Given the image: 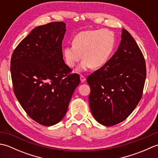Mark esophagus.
Segmentation results:
<instances>
[{"label":"esophagus","instance_id":"34e87169","mask_svg":"<svg viewBox=\"0 0 158 158\" xmlns=\"http://www.w3.org/2000/svg\"><path fill=\"white\" fill-rule=\"evenodd\" d=\"M80 80H81V83H83L85 81V77L83 75H80Z\"/></svg>","mask_w":158,"mask_h":158}]
</instances>
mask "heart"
I'll use <instances>...</instances> for the list:
<instances>
[{"label":"heart","instance_id":"obj_1","mask_svg":"<svg viewBox=\"0 0 158 158\" xmlns=\"http://www.w3.org/2000/svg\"><path fill=\"white\" fill-rule=\"evenodd\" d=\"M115 37L108 29L91 30L82 31L73 40V45L62 49L66 64L73 68L83 57L78 70L97 69L105 65L115 48Z\"/></svg>","mask_w":158,"mask_h":158}]
</instances>
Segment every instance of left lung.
<instances>
[{
    "label": "left lung",
    "mask_w": 158,
    "mask_h": 158,
    "mask_svg": "<svg viewBox=\"0 0 158 158\" xmlns=\"http://www.w3.org/2000/svg\"><path fill=\"white\" fill-rule=\"evenodd\" d=\"M121 37L114 55L87 78L90 110L105 126L122 122L132 113L141 99L146 79L145 58L135 40L124 28Z\"/></svg>",
    "instance_id": "1"
}]
</instances>
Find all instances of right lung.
Wrapping results in <instances>:
<instances>
[{
    "mask_svg": "<svg viewBox=\"0 0 158 158\" xmlns=\"http://www.w3.org/2000/svg\"><path fill=\"white\" fill-rule=\"evenodd\" d=\"M66 23L40 26L19 43L11 59L13 91L31 119L43 126L58 123L66 115L80 83L63 60Z\"/></svg>",
    "mask_w": 158,
    "mask_h": 158,
    "instance_id": "right-lung-1",
    "label": "right lung"
}]
</instances>
